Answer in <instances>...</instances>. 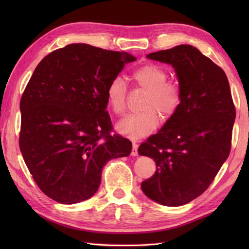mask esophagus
Listing matches in <instances>:
<instances>
[{"label": "esophagus", "mask_w": 249, "mask_h": 249, "mask_svg": "<svg viewBox=\"0 0 249 249\" xmlns=\"http://www.w3.org/2000/svg\"><path fill=\"white\" fill-rule=\"evenodd\" d=\"M138 155V144L136 142H133V150H131V156Z\"/></svg>", "instance_id": "esophagus-1"}]
</instances>
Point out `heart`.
I'll list each match as a JSON object with an SVG mask.
<instances>
[{
  "instance_id": "1",
  "label": "heart",
  "mask_w": 249,
  "mask_h": 249,
  "mask_svg": "<svg viewBox=\"0 0 249 249\" xmlns=\"http://www.w3.org/2000/svg\"><path fill=\"white\" fill-rule=\"evenodd\" d=\"M135 86L146 92L141 109L143 112L128 114L116 124V130L131 140H138L152 134L158 125V115L168 121L177 114L183 102L182 89L176 82H169L165 68L149 63L131 72ZM127 88L120 77L113 78L107 88V102L114 114L126 109Z\"/></svg>"
}]
</instances>
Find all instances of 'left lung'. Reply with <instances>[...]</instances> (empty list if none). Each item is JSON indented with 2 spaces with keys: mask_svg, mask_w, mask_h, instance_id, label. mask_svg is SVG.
Returning a JSON list of instances; mask_svg holds the SVG:
<instances>
[{
  "mask_svg": "<svg viewBox=\"0 0 249 249\" xmlns=\"http://www.w3.org/2000/svg\"><path fill=\"white\" fill-rule=\"evenodd\" d=\"M146 57L173 66L183 102L177 114L139 146V154L156 163L154 176L141 183V189L155 202L179 206L202 195L228 158L235 107L225 71L194 46L179 45Z\"/></svg>",
  "mask_w": 249,
  "mask_h": 249,
  "instance_id": "1",
  "label": "left lung"
}]
</instances>
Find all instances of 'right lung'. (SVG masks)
<instances>
[{
    "label": "right lung",
    "instance_id": "obj_1",
    "mask_svg": "<svg viewBox=\"0 0 249 249\" xmlns=\"http://www.w3.org/2000/svg\"><path fill=\"white\" fill-rule=\"evenodd\" d=\"M136 57L87 44L56 49L39 62L20 100L19 146L35 183L63 204L91 198L110 160L131 142L112 133L107 88Z\"/></svg>",
    "mask_w": 249,
    "mask_h": 249
}]
</instances>
